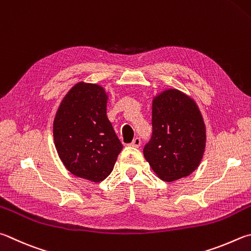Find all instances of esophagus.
<instances>
[{
    "mask_svg": "<svg viewBox=\"0 0 251 251\" xmlns=\"http://www.w3.org/2000/svg\"><path fill=\"white\" fill-rule=\"evenodd\" d=\"M140 144H141V140H140V138L137 137V138H135L133 141H131L129 146H131V147H135V148H138Z\"/></svg>",
    "mask_w": 251,
    "mask_h": 251,
    "instance_id": "1",
    "label": "esophagus"
}]
</instances>
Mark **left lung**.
<instances>
[{"label": "left lung", "mask_w": 251, "mask_h": 251, "mask_svg": "<svg viewBox=\"0 0 251 251\" xmlns=\"http://www.w3.org/2000/svg\"><path fill=\"white\" fill-rule=\"evenodd\" d=\"M206 127L194 100L176 89L152 99V136L144 156L153 172L166 182L190 176L201 163Z\"/></svg>", "instance_id": "1"}]
</instances>
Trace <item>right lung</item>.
Instances as JSON below:
<instances>
[{"label":"right lung","instance_id":"1","mask_svg":"<svg viewBox=\"0 0 251 251\" xmlns=\"http://www.w3.org/2000/svg\"><path fill=\"white\" fill-rule=\"evenodd\" d=\"M103 86L79 82L62 99L53 120L58 156L72 175L101 182L110 176L123 145L106 116Z\"/></svg>","mask_w":251,"mask_h":251}]
</instances>
